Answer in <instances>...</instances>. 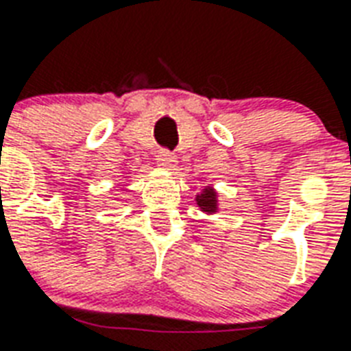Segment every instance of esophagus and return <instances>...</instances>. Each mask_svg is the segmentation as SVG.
Here are the masks:
<instances>
[{
	"instance_id": "obj_1",
	"label": "esophagus",
	"mask_w": 351,
	"mask_h": 351,
	"mask_svg": "<svg viewBox=\"0 0 351 351\" xmlns=\"http://www.w3.org/2000/svg\"><path fill=\"white\" fill-rule=\"evenodd\" d=\"M158 164L162 165V167H165V169H171V167H175L176 165V158L173 152L165 151V149H162V151L158 152Z\"/></svg>"
}]
</instances>
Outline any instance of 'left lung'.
I'll use <instances>...</instances> for the list:
<instances>
[{"label":"left lung","mask_w":351,"mask_h":351,"mask_svg":"<svg viewBox=\"0 0 351 351\" xmlns=\"http://www.w3.org/2000/svg\"><path fill=\"white\" fill-rule=\"evenodd\" d=\"M197 204L202 211H215L217 210V195L211 187H206L202 193L197 195Z\"/></svg>","instance_id":"8db88e82"}]
</instances>
